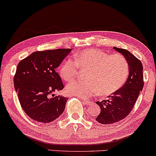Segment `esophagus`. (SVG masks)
Here are the masks:
<instances>
[{"label": "esophagus", "instance_id": "34e87169", "mask_svg": "<svg viewBox=\"0 0 156 156\" xmlns=\"http://www.w3.org/2000/svg\"><path fill=\"white\" fill-rule=\"evenodd\" d=\"M82 100H83V103L85 105H90L91 104V102H90L89 100H86V99H82Z\"/></svg>", "mask_w": 156, "mask_h": 156}]
</instances>
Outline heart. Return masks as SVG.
Here are the masks:
<instances>
[{"label": "heart", "instance_id": "heart-1", "mask_svg": "<svg viewBox=\"0 0 156 156\" xmlns=\"http://www.w3.org/2000/svg\"><path fill=\"white\" fill-rule=\"evenodd\" d=\"M74 58L75 61L66 59L59 67L60 76L65 81L76 78L78 67L89 71L86 75V81L76 80L66 86V91L70 95L83 99L97 93L108 96L121 89L129 78V63L122 54L88 48L76 54Z\"/></svg>", "mask_w": 156, "mask_h": 156}]
</instances>
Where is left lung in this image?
Listing matches in <instances>:
<instances>
[{
  "mask_svg": "<svg viewBox=\"0 0 156 156\" xmlns=\"http://www.w3.org/2000/svg\"><path fill=\"white\" fill-rule=\"evenodd\" d=\"M114 49L121 53L128 60L130 73L121 89L109 96L108 99L96 102L101 109L96 120L102 124H112L129 115L144 86L143 66L141 61L124 48L114 47Z\"/></svg>",
  "mask_w": 156,
  "mask_h": 156,
  "instance_id": "1",
  "label": "left lung"
}]
</instances>
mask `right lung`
Segmentation results:
<instances>
[{
  "mask_svg": "<svg viewBox=\"0 0 156 156\" xmlns=\"http://www.w3.org/2000/svg\"><path fill=\"white\" fill-rule=\"evenodd\" d=\"M71 48L38 51L20 62L14 77L15 90L27 115L40 123H50L59 117L67 98L54 95L65 86L56 68Z\"/></svg>",
  "mask_w": 156,
  "mask_h": 156,
  "instance_id": "obj_1",
  "label": "right lung"
}]
</instances>
